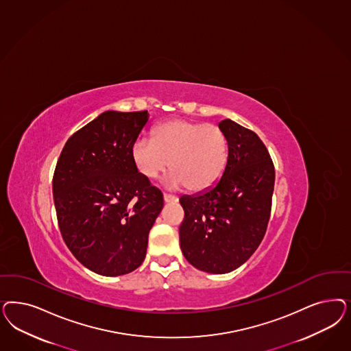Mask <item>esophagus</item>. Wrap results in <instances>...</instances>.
Instances as JSON below:
<instances>
[{
  "label": "esophagus",
  "mask_w": 351,
  "mask_h": 351,
  "mask_svg": "<svg viewBox=\"0 0 351 351\" xmlns=\"http://www.w3.org/2000/svg\"><path fill=\"white\" fill-rule=\"evenodd\" d=\"M177 200H178L177 196L169 195V193H164V202H165V203H176Z\"/></svg>",
  "instance_id": "obj_1"
}]
</instances>
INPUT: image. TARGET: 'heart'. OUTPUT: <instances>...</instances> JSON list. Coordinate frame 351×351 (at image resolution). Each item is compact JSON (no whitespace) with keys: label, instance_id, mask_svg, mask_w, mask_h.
Wrapping results in <instances>:
<instances>
[{"label":"heart","instance_id":"heart-1","mask_svg":"<svg viewBox=\"0 0 351 351\" xmlns=\"http://www.w3.org/2000/svg\"><path fill=\"white\" fill-rule=\"evenodd\" d=\"M132 158L148 180H156L169 167L170 187L184 186L189 191L202 193L223 176L228 142L218 125L177 119L156 126L154 141L136 139Z\"/></svg>","mask_w":351,"mask_h":351}]
</instances>
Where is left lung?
Here are the masks:
<instances>
[{
    "instance_id": "1",
    "label": "left lung",
    "mask_w": 351,
    "mask_h": 351,
    "mask_svg": "<svg viewBox=\"0 0 351 351\" xmlns=\"http://www.w3.org/2000/svg\"><path fill=\"white\" fill-rule=\"evenodd\" d=\"M218 126L228 142L226 170L213 187L180 199V243L193 267L226 274L248 261L266 234L275 169L254 132L230 119Z\"/></svg>"
}]
</instances>
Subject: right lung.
I'll return each mask as SVG.
<instances>
[{"instance_id":"1","label":"right lung","mask_w":351,"mask_h":351,"mask_svg":"<svg viewBox=\"0 0 351 351\" xmlns=\"http://www.w3.org/2000/svg\"><path fill=\"white\" fill-rule=\"evenodd\" d=\"M147 111H106L62 149L53 177L58 225L68 249L91 271L119 276L146 257L162 193L132 158Z\"/></svg>"}]
</instances>
